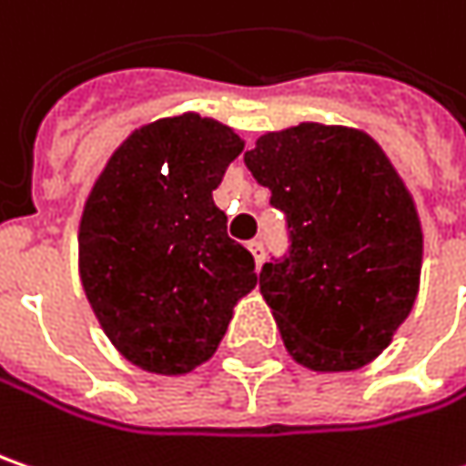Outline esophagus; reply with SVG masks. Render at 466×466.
I'll list each match as a JSON object with an SVG mask.
<instances>
[{"label":"esophagus","instance_id":"obj_1","mask_svg":"<svg viewBox=\"0 0 466 466\" xmlns=\"http://www.w3.org/2000/svg\"><path fill=\"white\" fill-rule=\"evenodd\" d=\"M248 251L254 254L257 265H262V262H265V244H262V238H254V241H248Z\"/></svg>","mask_w":466,"mask_h":466}]
</instances>
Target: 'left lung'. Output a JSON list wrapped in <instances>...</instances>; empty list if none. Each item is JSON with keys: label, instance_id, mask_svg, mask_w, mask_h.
<instances>
[{"label": "left lung", "instance_id": "8db88e82", "mask_svg": "<svg viewBox=\"0 0 466 466\" xmlns=\"http://www.w3.org/2000/svg\"><path fill=\"white\" fill-rule=\"evenodd\" d=\"M246 167L286 215L289 254L259 291L293 360L314 372L372 361L414 307L422 228L411 194L361 130L301 123L265 133Z\"/></svg>", "mask_w": 466, "mask_h": 466}]
</instances>
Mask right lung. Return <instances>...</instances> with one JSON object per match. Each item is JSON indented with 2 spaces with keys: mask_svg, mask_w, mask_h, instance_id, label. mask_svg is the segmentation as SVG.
Masks as SVG:
<instances>
[{
  "mask_svg": "<svg viewBox=\"0 0 466 466\" xmlns=\"http://www.w3.org/2000/svg\"><path fill=\"white\" fill-rule=\"evenodd\" d=\"M244 141L186 112L133 130L86 198L81 283L106 338L136 367L186 375L220 346L254 257L215 204Z\"/></svg>",
  "mask_w": 466,
  "mask_h": 466,
  "instance_id": "add662e5",
  "label": "right lung"
}]
</instances>
